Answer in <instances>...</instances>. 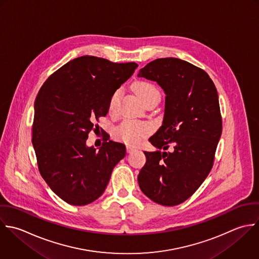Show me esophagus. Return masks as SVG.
<instances>
[{
    "label": "esophagus",
    "mask_w": 259,
    "mask_h": 259,
    "mask_svg": "<svg viewBox=\"0 0 259 259\" xmlns=\"http://www.w3.org/2000/svg\"><path fill=\"white\" fill-rule=\"evenodd\" d=\"M127 152L128 153H131V152H133L134 150H136V147H134V146H131V145H127Z\"/></svg>",
    "instance_id": "1"
}]
</instances>
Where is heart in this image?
I'll use <instances>...</instances> for the list:
<instances>
[{"instance_id": "b5f03b06", "label": "heart", "mask_w": 259, "mask_h": 259, "mask_svg": "<svg viewBox=\"0 0 259 259\" xmlns=\"http://www.w3.org/2000/svg\"><path fill=\"white\" fill-rule=\"evenodd\" d=\"M135 91L144 104L153 98L160 97L157 88L148 81H138L135 84ZM120 94L121 90L115 91L109 100V112L112 114L117 111ZM150 126L145 123L126 121L115 130V136L125 143L137 144L150 133Z\"/></svg>"}]
</instances>
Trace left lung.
I'll return each instance as SVG.
<instances>
[{
    "mask_svg": "<svg viewBox=\"0 0 259 259\" xmlns=\"http://www.w3.org/2000/svg\"><path fill=\"white\" fill-rule=\"evenodd\" d=\"M138 76L156 81L166 95L162 125L149 138L157 150L144 151L138 184L153 202L180 205L213 167L222 134L218 93L205 70L179 58L155 59Z\"/></svg>",
    "mask_w": 259,
    "mask_h": 259,
    "instance_id": "left-lung-1",
    "label": "left lung"
}]
</instances>
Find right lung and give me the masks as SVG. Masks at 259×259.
Masks as SVG:
<instances>
[{
    "label": "right lung",
    "instance_id": "1",
    "mask_svg": "<svg viewBox=\"0 0 259 259\" xmlns=\"http://www.w3.org/2000/svg\"><path fill=\"white\" fill-rule=\"evenodd\" d=\"M84 55L53 72L35 100L32 144L41 177L61 200L84 206L102 196L113 168L126 155L123 143L109 140L99 151L88 147L94 123L109 111V100L137 68Z\"/></svg>",
    "mask_w": 259,
    "mask_h": 259
}]
</instances>
